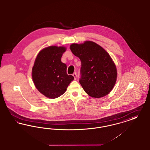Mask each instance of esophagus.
Listing matches in <instances>:
<instances>
[{"label":"esophagus","instance_id":"34e87169","mask_svg":"<svg viewBox=\"0 0 150 150\" xmlns=\"http://www.w3.org/2000/svg\"><path fill=\"white\" fill-rule=\"evenodd\" d=\"M73 76L74 77V79L75 80L76 79V78H77V74L76 72H75L74 74H73Z\"/></svg>","mask_w":150,"mask_h":150}]
</instances>
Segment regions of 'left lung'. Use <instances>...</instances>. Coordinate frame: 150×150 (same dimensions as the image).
Returning <instances> with one entry per match:
<instances>
[{
	"label": "left lung",
	"instance_id": "8db88e82",
	"mask_svg": "<svg viewBox=\"0 0 150 150\" xmlns=\"http://www.w3.org/2000/svg\"><path fill=\"white\" fill-rule=\"evenodd\" d=\"M70 49L81 61L79 83L89 96L107 95L117 79V69L111 57L100 45L92 41L71 45Z\"/></svg>",
	"mask_w": 150,
	"mask_h": 150
}]
</instances>
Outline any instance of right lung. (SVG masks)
<instances>
[{"label": "right lung", "mask_w": 150, "mask_h": 150, "mask_svg": "<svg viewBox=\"0 0 150 150\" xmlns=\"http://www.w3.org/2000/svg\"><path fill=\"white\" fill-rule=\"evenodd\" d=\"M64 47L52 46L42 49L37 56L32 69L35 87L46 97L55 98L63 95L73 76L67 74V66L61 62Z\"/></svg>", "instance_id": "1"}]
</instances>
